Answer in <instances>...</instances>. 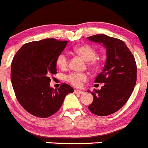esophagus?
I'll list each match as a JSON object with an SVG mask.
<instances>
[{"instance_id": "esophagus-1", "label": "esophagus", "mask_w": 148, "mask_h": 148, "mask_svg": "<svg viewBox=\"0 0 148 148\" xmlns=\"http://www.w3.org/2000/svg\"><path fill=\"white\" fill-rule=\"evenodd\" d=\"M74 92L75 94H83L84 92L81 90H74Z\"/></svg>"}]
</instances>
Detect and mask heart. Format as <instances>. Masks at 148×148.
<instances>
[{
    "label": "heart",
    "instance_id": "obj_1",
    "mask_svg": "<svg viewBox=\"0 0 148 148\" xmlns=\"http://www.w3.org/2000/svg\"><path fill=\"white\" fill-rule=\"evenodd\" d=\"M73 52L88 61V65L95 68L100 65V61L97 58V52L95 48L88 44H81L73 48ZM56 65L61 69H65L68 65V57L65 53H60L56 58ZM65 79L71 85L75 87L82 86L83 83L88 80V75L85 73H72L68 75Z\"/></svg>",
    "mask_w": 148,
    "mask_h": 148
}]
</instances>
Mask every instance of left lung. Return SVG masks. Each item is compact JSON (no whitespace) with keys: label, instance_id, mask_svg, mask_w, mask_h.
Here are the masks:
<instances>
[{"label":"left lung","instance_id":"1","mask_svg":"<svg viewBox=\"0 0 148 148\" xmlns=\"http://www.w3.org/2000/svg\"><path fill=\"white\" fill-rule=\"evenodd\" d=\"M88 39L103 44L106 48V65L95 80V83H103V86L91 92L93 102L88 106L92 113L106 116L117 112L130 97L136 84V63L129 48L120 39L103 34Z\"/></svg>","mask_w":148,"mask_h":148}]
</instances>
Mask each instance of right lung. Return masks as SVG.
Returning <instances> with one entry per match:
<instances>
[{"instance_id": "right-lung-1", "label": "right lung", "mask_w": 148, "mask_h": 148, "mask_svg": "<svg viewBox=\"0 0 148 148\" xmlns=\"http://www.w3.org/2000/svg\"><path fill=\"white\" fill-rule=\"evenodd\" d=\"M68 41L54 38L25 43L13 57L10 79L16 98L27 112L45 118L56 113L73 88L62 83L58 90L50 87V76L57 73L56 58Z\"/></svg>"}]
</instances>
